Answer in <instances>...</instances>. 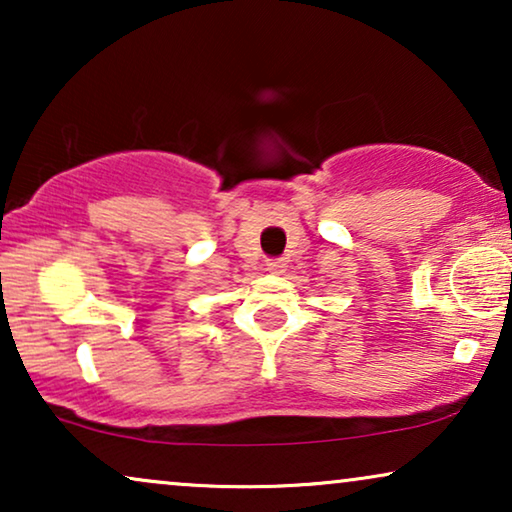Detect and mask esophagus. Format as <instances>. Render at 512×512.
Segmentation results:
<instances>
[{"label":"esophagus","mask_w":512,"mask_h":512,"mask_svg":"<svg viewBox=\"0 0 512 512\" xmlns=\"http://www.w3.org/2000/svg\"><path fill=\"white\" fill-rule=\"evenodd\" d=\"M268 270L272 272V275H282V272L286 270V263L282 261V258H275V261H268Z\"/></svg>","instance_id":"obj_1"}]
</instances>
